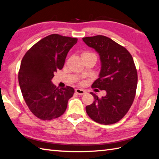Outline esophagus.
<instances>
[{"instance_id":"esophagus-1","label":"esophagus","mask_w":159,"mask_h":159,"mask_svg":"<svg viewBox=\"0 0 159 159\" xmlns=\"http://www.w3.org/2000/svg\"><path fill=\"white\" fill-rule=\"evenodd\" d=\"M75 92H76V93H77L78 94H79V95L84 94L85 93V91L84 90V89H80V88H77V89H75Z\"/></svg>"}]
</instances>
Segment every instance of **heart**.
<instances>
[{"label": "heart", "instance_id": "obj_1", "mask_svg": "<svg viewBox=\"0 0 159 159\" xmlns=\"http://www.w3.org/2000/svg\"><path fill=\"white\" fill-rule=\"evenodd\" d=\"M93 57L94 58L97 59V57L95 56V54L93 53H90V52H85L83 54V57Z\"/></svg>", "mask_w": 159, "mask_h": 159}]
</instances>
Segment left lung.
Segmentation results:
<instances>
[{
	"label": "left lung",
	"mask_w": 159,
	"mask_h": 159,
	"mask_svg": "<svg viewBox=\"0 0 159 159\" xmlns=\"http://www.w3.org/2000/svg\"><path fill=\"white\" fill-rule=\"evenodd\" d=\"M88 47L99 55L101 70L92 88L106 90L105 97H94L92 104L86 106L88 116L102 125L120 121L131 108L136 92L137 70L129 52L109 37L103 35L83 38Z\"/></svg>",
	"instance_id": "1"
}]
</instances>
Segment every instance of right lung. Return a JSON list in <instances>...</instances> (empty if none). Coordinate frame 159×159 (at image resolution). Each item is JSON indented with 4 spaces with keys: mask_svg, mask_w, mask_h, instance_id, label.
<instances>
[{
    "mask_svg": "<svg viewBox=\"0 0 159 159\" xmlns=\"http://www.w3.org/2000/svg\"><path fill=\"white\" fill-rule=\"evenodd\" d=\"M77 41V38L52 34L33 45L23 57L19 86L28 108L39 119H56L67 109L74 88L59 89L51 80L55 72L62 69L68 52Z\"/></svg>",
    "mask_w": 159,
    "mask_h": 159,
    "instance_id": "obj_1",
    "label": "right lung"
}]
</instances>
